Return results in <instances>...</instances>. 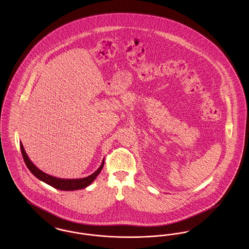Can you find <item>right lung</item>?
<instances>
[{
  "label": "right lung",
  "instance_id": "add662e5",
  "mask_svg": "<svg viewBox=\"0 0 249 249\" xmlns=\"http://www.w3.org/2000/svg\"><path fill=\"white\" fill-rule=\"evenodd\" d=\"M20 149H21V153L23 157L24 161L26 163V165L28 167V169L31 171V173L38 178L39 180L45 182L46 184H48L49 186L57 189L59 190H66V191H71V190H82L87 188L88 186H89L93 181L95 178L98 177V175L101 173L104 164H105V160H103V162L101 166L98 168L97 171H95L93 174H91L90 176L84 178H76V179H65V178H59L52 177L50 175H48L47 173L41 171L40 169H38L33 161L29 159L28 155L26 153L25 149H24L22 142H20Z\"/></svg>",
  "mask_w": 249,
  "mask_h": 249
}]
</instances>
